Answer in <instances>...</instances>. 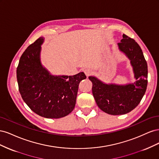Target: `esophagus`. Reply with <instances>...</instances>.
Returning <instances> with one entry per match:
<instances>
[{"label":"esophagus","mask_w":159,"mask_h":159,"mask_svg":"<svg viewBox=\"0 0 159 159\" xmlns=\"http://www.w3.org/2000/svg\"><path fill=\"white\" fill-rule=\"evenodd\" d=\"M84 71L85 74L86 75V76H89V75L91 74V73H92V71H91L90 69H85Z\"/></svg>","instance_id":"34e87169"}]
</instances>
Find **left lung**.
<instances>
[{
  "label": "left lung",
  "instance_id": "8db88e82",
  "mask_svg": "<svg viewBox=\"0 0 159 159\" xmlns=\"http://www.w3.org/2000/svg\"><path fill=\"white\" fill-rule=\"evenodd\" d=\"M117 45L130 60L135 81L125 85L105 84L95 76L89 77L98 106L113 115L126 114L135 108L145 93L148 83L147 64L141 47L125 34Z\"/></svg>",
  "mask_w": 159,
  "mask_h": 159
}]
</instances>
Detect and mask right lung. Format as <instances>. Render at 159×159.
<instances>
[{
  "label": "right lung",
  "mask_w": 159,
  "mask_h": 159,
  "mask_svg": "<svg viewBox=\"0 0 159 159\" xmlns=\"http://www.w3.org/2000/svg\"><path fill=\"white\" fill-rule=\"evenodd\" d=\"M40 37L21 56L16 70L22 98L32 111L49 119L64 117L74 110L78 86L86 78L84 72L74 75H53L40 61Z\"/></svg>",
  "instance_id": "obj_1"
}]
</instances>
